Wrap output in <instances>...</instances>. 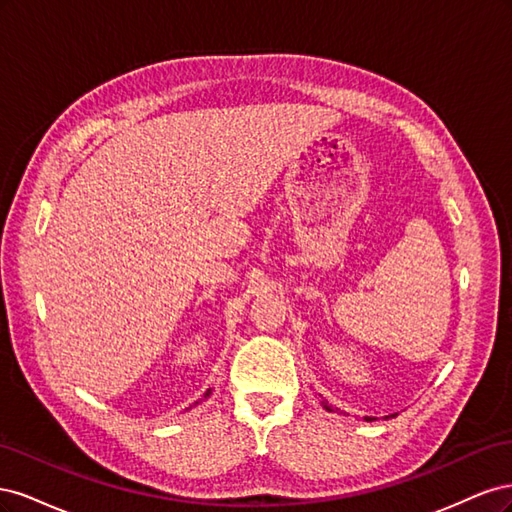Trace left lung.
I'll use <instances>...</instances> for the list:
<instances>
[{
  "label": "left lung",
  "instance_id": "1",
  "mask_svg": "<svg viewBox=\"0 0 512 512\" xmlns=\"http://www.w3.org/2000/svg\"><path fill=\"white\" fill-rule=\"evenodd\" d=\"M320 406H322L324 410H327V412H335V410H337V408H333L331 404H327V401H324V399L320 401ZM395 416H397V414H391V416H384V418H386V421H389V418H395ZM363 421L371 423V421H378V418H376V416H365V418H363Z\"/></svg>",
  "mask_w": 512,
  "mask_h": 512
}]
</instances>
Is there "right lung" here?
<instances>
[{"label":"right lung","instance_id":"1","mask_svg":"<svg viewBox=\"0 0 512 512\" xmlns=\"http://www.w3.org/2000/svg\"><path fill=\"white\" fill-rule=\"evenodd\" d=\"M211 393H213V391H211V389H209V391H207V393H205V395H203V399H209V397H211ZM196 404H198V401H196ZM196 404H194V406H196ZM188 410H190V408H188Z\"/></svg>","mask_w":512,"mask_h":512}]
</instances>
